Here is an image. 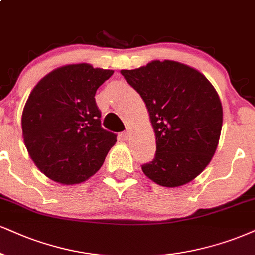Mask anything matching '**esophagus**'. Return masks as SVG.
<instances>
[{"mask_svg":"<svg viewBox=\"0 0 255 255\" xmlns=\"http://www.w3.org/2000/svg\"><path fill=\"white\" fill-rule=\"evenodd\" d=\"M119 137H121L122 140H128V137H130V132H128V131H124V132L119 134Z\"/></svg>","mask_w":255,"mask_h":255,"instance_id":"34e87169","label":"esophagus"}]
</instances>
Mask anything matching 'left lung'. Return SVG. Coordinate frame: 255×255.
<instances>
[{"label":"left lung","mask_w":255,"mask_h":255,"mask_svg":"<svg viewBox=\"0 0 255 255\" xmlns=\"http://www.w3.org/2000/svg\"><path fill=\"white\" fill-rule=\"evenodd\" d=\"M121 73L145 103L156 134V153L142 165L162 187L189 183L214 156L222 128V105L202 73L177 61L155 60Z\"/></svg>","instance_id":"8db88e82"}]
</instances>
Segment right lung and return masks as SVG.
<instances>
[{
    "label": "right lung",
    "instance_id": "obj_1",
    "mask_svg": "<svg viewBox=\"0 0 255 255\" xmlns=\"http://www.w3.org/2000/svg\"><path fill=\"white\" fill-rule=\"evenodd\" d=\"M112 74L90 64L62 66L30 92L21 119L24 145L51 180L62 184L89 180L117 142V134L102 128L94 98Z\"/></svg>",
    "mask_w": 255,
    "mask_h": 255
}]
</instances>
